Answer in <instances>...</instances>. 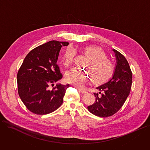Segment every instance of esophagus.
Here are the masks:
<instances>
[{"instance_id": "34e87169", "label": "esophagus", "mask_w": 150, "mask_h": 150, "mask_svg": "<svg viewBox=\"0 0 150 150\" xmlns=\"http://www.w3.org/2000/svg\"><path fill=\"white\" fill-rule=\"evenodd\" d=\"M78 90H79V91L80 92H81V93H87V91H86V90H85V89L79 88Z\"/></svg>"}]
</instances>
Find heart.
I'll use <instances>...</instances> for the list:
<instances>
[{
  "instance_id": "1",
  "label": "heart",
  "mask_w": 150,
  "mask_h": 150,
  "mask_svg": "<svg viewBox=\"0 0 150 150\" xmlns=\"http://www.w3.org/2000/svg\"><path fill=\"white\" fill-rule=\"evenodd\" d=\"M84 54L89 59L86 61L85 70L74 67L66 73V81L77 88L83 87L91 79L94 81L102 83L107 80L114 72V65L107 58L103 50L98 46H88L85 48ZM76 55V50L72 46L66 49L62 57L65 67L72 64Z\"/></svg>"
}]
</instances>
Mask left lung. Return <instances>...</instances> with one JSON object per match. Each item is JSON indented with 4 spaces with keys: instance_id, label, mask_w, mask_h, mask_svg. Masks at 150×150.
<instances>
[{
    "instance_id": "left-lung-1",
    "label": "left lung",
    "mask_w": 150,
    "mask_h": 150,
    "mask_svg": "<svg viewBox=\"0 0 150 150\" xmlns=\"http://www.w3.org/2000/svg\"><path fill=\"white\" fill-rule=\"evenodd\" d=\"M116 58V64L111 79L96 88L101 94L94 93L95 103L88 107L93 114L107 117L117 112L123 106L129 95L132 73L125 57L115 49H112Z\"/></svg>"
}]
</instances>
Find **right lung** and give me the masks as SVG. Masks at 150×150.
Wrapping results in <instances>:
<instances>
[{
  "label": "right lung",
  "mask_w": 150,
  "mask_h": 150,
  "mask_svg": "<svg viewBox=\"0 0 150 150\" xmlns=\"http://www.w3.org/2000/svg\"><path fill=\"white\" fill-rule=\"evenodd\" d=\"M69 42L52 40L40 45L27 55L17 74L18 91L21 101L31 112L39 115L52 112L63 103L69 85H49L61 80L57 65L62 46Z\"/></svg>",
  "instance_id": "obj_1"
}]
</instances>
